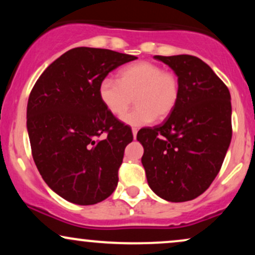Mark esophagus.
Masks as SVG:
<instances>
[{"instance_id":"34e87169","label":"esophagus","mask_w":255,"mask_h":255,"mask_svg":"<svg viewBox=\"0 0 255 255\" xmlns=\"http://www.w3.org/2000/svg\"><path fill=\"white\" fill-rule=\"evenodd\" d=\"M131 131H133V137H134V139H136V134H137L136 128H133V129H131Z\"/></svg>"}]
</instances>
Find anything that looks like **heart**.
<instances>
[{
    "label": "heart",
    "instance_id": "heart-1",
    "mask_svg": "<svg viewBox=\"0 0 255 255\" xmlns=\"http://www.w3.org/2000/svg\"><path fill=\"white\" fill-rule=\"evenodd\" d=\"M180 79L156 63H131L119 72V81L105 78L99 83L98 96L105 109L122 116L135 98L136 108L126 114L122 121L131 127H141L156 118H168L180 98Z\"/></svg>",
    "mask_w": 255,
    "mask_h": 255
}]
</instances>
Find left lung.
I'll return each instance as SVG.
<instances>
[{
	"label": "left lung",
	"mask_w": 255,
	"mask_h": 255,
	"mask_svg": "<svg viewBox=\"0 0 255 255\" xmlns=\"http://www.w3.org/2000/svg\"><path fill=\"white\" fill-rule=\"evenodd\" d=\"M180 79L177 105L162 125L137 131L150 188L171 203L193 200L217 176L229 148L230 92L200 58L154 56Z\"/></svg>",
	"instance_id": "left-lung-1"
}]
</instances>
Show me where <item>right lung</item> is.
Segmentation results:
<instances>
[{
  "mask_svg": "<svg viewBox=\"0 0 255 255\" xmlns=\"http://www.w3.org/2000/svg\"><path fill=\"white\" fill-rule=\"evenodd\" d=\"M135 58L108 49L74 48L55 60L31 91L32 156L45 183L67 201L101 203L118 186L133 133L105 109L98 86L111 71Z\"/></svg>",
  "mask_w": 255,
  "mask_h": 255,
  "instance_id": "obj_1",
  "label": "right lung"
}]
</instances>
